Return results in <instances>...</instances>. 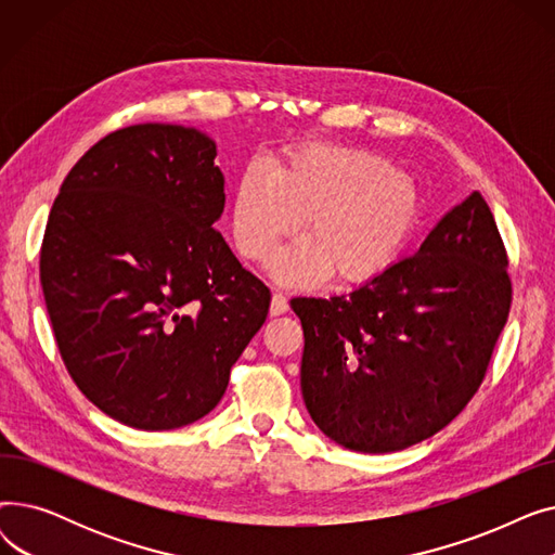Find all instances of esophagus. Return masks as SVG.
I'll return each instance as SVG.
<instances>
[{
  "label": "esophagus",
  "instance_id": "1",
  "mask_svg": "<svg viewBox=\"0 0 555 555\" xmlns=\"http://www.w3.org/2000/svg\"><path fill=\"white\" fill-rule=\"evenodd\" d=\"M289 308V304H287V297L283 295V293H274V297H272V304H270V314H283L285 310Z\"/></svg>",
  "mask_w": 555,
  "mask_h": 555
}]
</instances>
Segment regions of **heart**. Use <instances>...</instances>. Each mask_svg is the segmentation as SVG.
I'll return each mask as SVG.
<instances>
[{
	"label": "heart",
	"instance_id": "1",
	"mask_svg": "<svg viewBox=\"0 0 555 555\" xmlns=\"http://www.w3.org/2000/svg\"><path fill=\"white\" fill-rule=\"evenodd\" d=\"M306 219L308 238L285 249L274 276L289 285L322 281L331 270L344 283L385 272L414 236L421 195L387 159L337 145H308L274 175L247 168L236 186L231 231L238 251L268 262Z\"/></svg>",
	"mask_w": 555,
	"mask_h": 555
}]
</instances>
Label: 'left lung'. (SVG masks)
<instances>
[{
  "mask_svg": "<svg viewBox=\"0 0 555 555\" xmlns=\"http://www.w3.org/2000/svg\"><path fill=\"white\" fill-rule=\"evenodd\" d=\"M492 211L475 191L414 256L348 295L289 301L304 328L301 393L335 443L385 454L452 423L481 387L513 285Z\"/></svg>",
  "mask_w": 555,
  "mask_h": 555,
  "instance_id": "left-lung-1",
  "label": "left lung"
}]
</instances>
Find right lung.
<instances>
[{
    "label": "right lung",
    "instance_id": "right-lung-1",
    "mask_svg": "<svg viewBox=\"0 0 555 555\" xmlns=\"http://www.w3.org/2000/svg\"><path fill=\"white\" fill-rule=\"evenodd\" d=\"M216 143L139 124L103 137L57 193L40 283L57 351L103 414L137 429L207 416L266 324L270 289L214 229Z\"/></svg>",
    "mask_w": 555,
    "mask_h": 555
}]
</instances>
